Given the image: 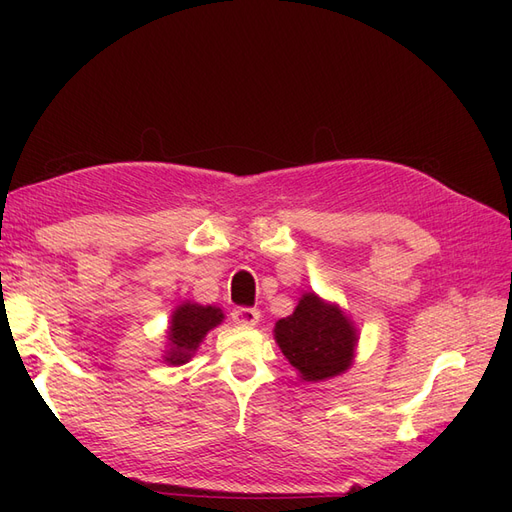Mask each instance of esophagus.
Masks as SVG:
<instances>
[{"label":"esophagus","mask_w":512,"mask_h":512,"mask_svg":"<svg viewBox=\"0 0 512 512\" xmlns=\"http://www.w3.org/2000/svg\"><path fill=\"white\" fill-rule=\"evenodd\" d=\"M230 318L235 320L237 324H241V327H254V324L260 318V312L256 307H235V309H232Z\"/></svg>","instance_id":"34e87169"}]
</instances>
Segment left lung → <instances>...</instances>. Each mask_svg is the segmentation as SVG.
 Masks as SVG:
<instances>
[{"mask_svg":"<svg viewBox=\"0 0 512 512\" xmlns=\"http://www.w3.org/2000/svg\"><path fill=\"white\" fill-rule=\"evenodd\" d=\"M275 339L307 382L342 374L352 363L356 333L339 307L303 294L297 309L275 324Z\"/></svg>","mask_w":512,"mask_h":512,"instance_id":"8db88e82","label":"left lung"}]
</instances>
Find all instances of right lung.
<instances>
[{
    "mask_svg": "<svg viewBox=\"0 0 512 512\" xmlns=\"http://www.w3.org/2000/svg\"><path fill=\"white\" fill-rule=\"evenodd\" d=\"M224 314L218 307L211 305H198V303H183L175 309L173 322H170V350L166 361L173 365H181L190 359L198 344L203 342L207 331H211L215 324H220Z\"/></svg>",
    "mask_w": 512,
    "mask_h": 512,
    "instance_id": "right-lung-1",
    "label": "right lung"
}]
</instances>
